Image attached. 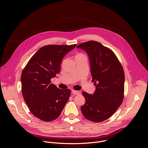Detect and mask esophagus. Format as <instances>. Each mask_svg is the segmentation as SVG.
Returning a JSON list of instances; mask_svg holds the SVG:
<instances>
[{
	"instance_id": "1",
	"label": "esophagus",
	"mask_w": 148,
	"mask_h": 148,
	"mask_svg": "<svg viewBox=\"0 0 148 148\" xmlns=\"http://www.w3.org/2000/svg\"><path fill=\"white\" fill-rule=\"evenodd\" d=\"M72 93L74 95H79L81 94V91H76V90H73L71 91Z\"/></svg>"
}]
</instances>
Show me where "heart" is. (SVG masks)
I'll return each mask as SVG.
<instances>
[{"mask_svg": "<svg viewBox=\"0 0 148 148\" xmlns=\"http://www.w3.org/2000/svg\"><path fill=\"white\" fill-rule=\"evenodd\" d=\"M77 55H83V54H77Z\"/></svg>", "mask_w": 148, "mask_h": 148, "instance_id": "obj_1", "label": "heart"}]
</instances>
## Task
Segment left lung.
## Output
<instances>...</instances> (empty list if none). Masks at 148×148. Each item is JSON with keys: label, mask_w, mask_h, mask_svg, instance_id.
<instances>
[{"label": "left lung", "mask_w": 148, "mask_h": 148, "mask_svg": "<svg viewBox=\"0 0 148 148\" xmlns=\"http://www.w3.org/2000/svg\"><path fill=\"white\" fill-rule=\"evenodd\" d=\"M77 48L88 54L92 82L96 86L92 95L82 92L86 103L81 107L86 118L94 122L108 119L121 105L124 95L125 74L114 53L95 41L79 44Z\"/></svg>", "instance_id": "left-lung-1"}]
</instances>
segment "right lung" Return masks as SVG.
<instances>
[{
    "label": "right lung",
    "instance_id": "add662e5",
    "mask_svg": "<svg viewBox=\"0 0 148 148\" xmlns=\"http://www.w3.org/2000/svg\"><path fill=\"white\" fill-rule=\"evenodd\" d=\"M76 45H47L30 59L21 75L22 92L30 112L45 122L57 119L67 102L71 91L51 83L60 71L62 58Z\"/></svg>",
    "mask_w": 148,
    "mask_h": 148
}]
</instances>
